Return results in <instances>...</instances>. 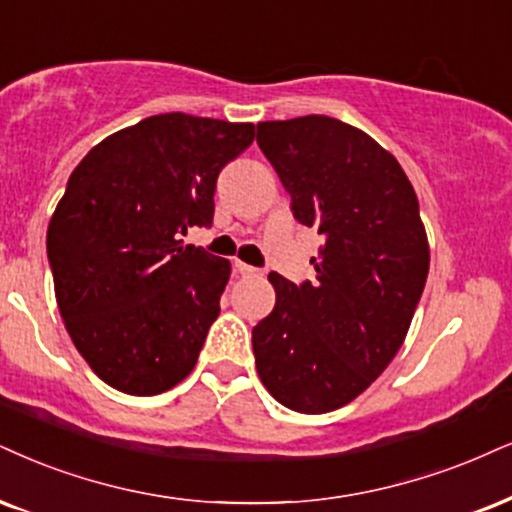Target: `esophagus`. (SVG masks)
I'll use <instances>...</instances> for the list:
<instances>
[{
    "instance_id": "1",
    "label": "esophagus",
    "mask_w": 512,
    "mask_h": 512,
    "mask_svg": "<svg viewBox=\"0 0 512 512\" xmlns=\"http://www.w3.org/2000/svg\"><path fill=\"white\" fill-rule=\"evenodd\" d=\"M235 270H237L239 275H244V277H256V275H261V270L254 268V266H246L244 261H235Z\"/></svg>"
}]
</instances>
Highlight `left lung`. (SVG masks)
I'll list each match as a JSON object with an SVG mask.
<instances>
[{
  "instance_id": "left-lung-1",
  "label": "left lung",
  "mask_w": 512,
  "mask_h": 512,
  "mask_svg": "<svg viewBox=\"0 0 512 512\" xmlns=\"http://www.w3.org/2000/svg\"><path fill=\"white\" fill-rule=\"evenodd\" d=\"M258 147L318 227L315 282L270 273L275 308L254 327L256 370L296 413H330L361 396L406 339L430 270L418 197L401 163L330 116L258 123Z\"/></svg>"
}]
</instances>
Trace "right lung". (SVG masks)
<instances>
[{"label": "right lung", "instance_id": "right-lung-1", "mask_svg": "<svg viewBox=\"0 0 512 512\" xmlns=\"http://www.w3.org/2000/svg\"><path fill=\"white\" fill-rule=\"evenodd\" d=\"M254 123L159 113L90 149L47 227L59 313L99 380L130 396L180 384L220 313L230 261L182 246L213 223L218 173Z\"/></svg>", "mask_w": 512, "mask_h": 512}]
</instances>
